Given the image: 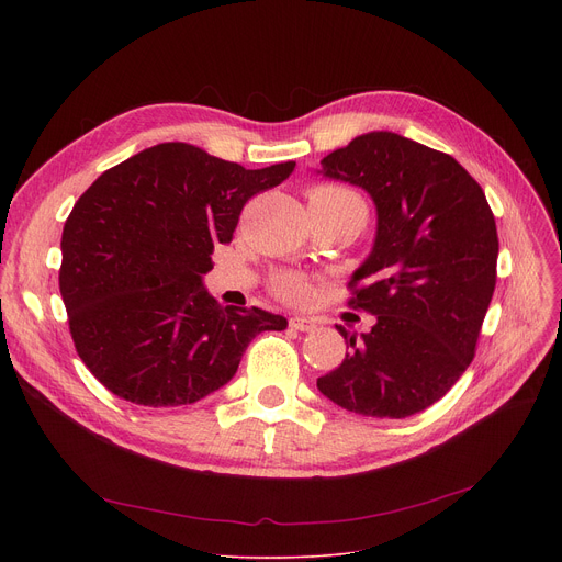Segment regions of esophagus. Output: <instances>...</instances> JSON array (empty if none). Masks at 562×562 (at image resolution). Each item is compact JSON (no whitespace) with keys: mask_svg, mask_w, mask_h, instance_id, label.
<instances>
[{"mask_svg":"<svg viewBox=\"0 0 562 562\" xmlns=\"http://www.w3.org/2000/svg\"><path fill=\"white\" fill-rule=\"evenodd\" d=\"M289 326L293 330H301V333H312L318 328V321L312 316H291L289 318Z\"/></svg>","mask_w":562,"mask_h":562,"instance_id":"34e87169","label":"esophagus"}]
</instances>
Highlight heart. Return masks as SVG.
Returning a JSON list of instances; mask_svg holds the SVG:
<instances>
[{"label": "heart", "mask_w": 562, "mask_h": 562, "mask_svg": "<svg viewBox=\"0 0 562 562\" xmlns=\"http://www.w3.org/2000/svg\"><path fill=\"white\" fill-rule=\"evenodd\" d=\"M310 204L323 206V210H328V212L360 214L362 218H364V212H367L362 198H360L356 191L344 189V187H333V184L314 187V189L310 191ZM276 291L280 293V296H282L284 301L303 303V301L310 299L312 286H310V282H307L303 276L284 273V276L276 278Z\"/></svg>", "instance_id": "1"}]
</instances>
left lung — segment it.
Segmentation results:
<instances>
[{
    "mask_svg": "<svg viewBox=\"0 0 562 562\" xmlns=\"http://www.w3.org/2000/svg\"><path fill=\"white\" fill-rule=\"evenodd\" d=\"M316 172L364 189L378 216L348 303L375 326L360 337L337 326L348 352L316 387L356 415H417L474 360L496 284L494 214L453 157L394 132L356 136Z\"/></svg>",
    "mask_w": 562,
    "mask_h": 562,
    "instance_id": "left-lung-1",
    "label": "left lung"
}]
</instances>
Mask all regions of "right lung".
Returning a JSON list of instances; mask_svg holds the SVG:
<instances>
[{"mask_svg":"<svg viewBox=\"0 0 562 562\" xmlns=\"http://www.w3.org/2000/svg\"><path fill=\"white\" fill-rule=\"evenodd\" d=\"M293 161L248 170L189 143H159L102 172L61 236V286L79 358L102 385L147 407L189 405L234 378L248 344L286 318L221 307L202 278L244 204Z\"/></svg>","mask_w":562,"mask_h":562,"instance_id":"1","label":"right lung"}]
</instances>
